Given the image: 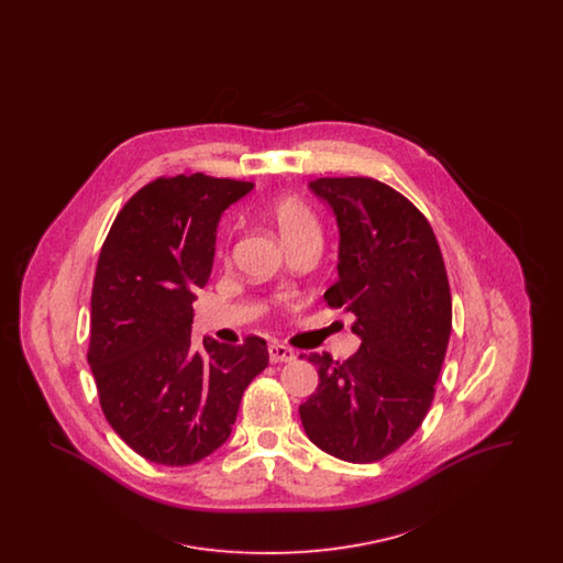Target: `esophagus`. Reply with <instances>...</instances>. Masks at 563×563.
<instances>
[{
  "instance_id": "esophagus-1",
  "label": "esophagus",
  "mask_w": 563,
  "mask_h": 563,
  "mask_svg": "<svg viewBox=\"0 0 563 563\" xmlns=\"http://www.w3.org/2000/svg\"><path fill=\"white\" fill-rule=\"evenodd\" d=\"M268 352L272 363H289L295 358L294 350L280 346V344H269Z\"/></svg>"
}]
</instances>
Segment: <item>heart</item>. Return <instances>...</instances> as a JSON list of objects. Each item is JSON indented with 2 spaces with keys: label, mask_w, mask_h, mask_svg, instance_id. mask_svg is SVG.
<instances>
[{
  "label": "heart",
  "mask_w": 563,
  "mask_h": 563,
  "mask_svg": "<svg viewBox=\"0 0 563 563\" xmlns=\"http://www.w3.org/2000/svg\"><path fill=\"white\" fill-rule=\"evenodd\" d=\"M269 217L285 244L319 234V221L312 213V209L295 196H285V198L274 200L269 205Z\"/></svg>",
  "instance_id": "1"
}]
</instances>
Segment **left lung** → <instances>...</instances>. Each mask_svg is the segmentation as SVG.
Segmentation results:
<instances>
[{
  "instance_id": "1",
  "label": "left lung",
  "mask_w": 563,
  "mask_h": 563,
  "mask_svg": "<svg viewBox=\"0 0 563 563\" xmlns=\"http://www.w3.org/2000/svg\"><path fill=\"white\" fill-rule=\"evenodd\" d=\"M310 189L340 232L338 283L324 291L354 314L361 346L349 361L306 358L319 388L299 405L308 439L340 460L377 462L420 429L452 333V295L427 217L369 177H322Z\"/></svg>"
}]
</instances>
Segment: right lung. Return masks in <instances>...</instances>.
Returning <instances> with one entry per match:
<instances>
[{
  "label": "right lung",
  "mask_w": 563,
  "mask_h": 563,
  "mask_svg": "<svg viewBox=\"0 0 563 563\" xmlns=\"http://www.w3.org/2000/svg\"><path fill=\"white\" fill-rule=\"evenodd\" d=\"M253 189L202 173L139 189L103 242L92 297L88 363L101 409L150 462L188 466L225 443L242 393L268 367V346L191 344L196 287L213 268L223 211Z\"/></svg>",
  "instance_id": "obj_1"
}]
</instances>
